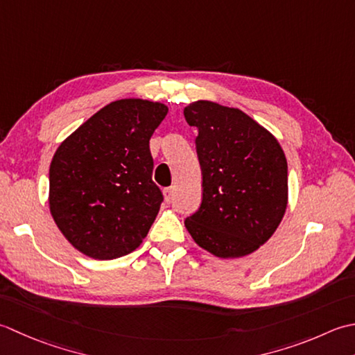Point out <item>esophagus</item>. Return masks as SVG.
I'll use <instances>...</instances> for the list:
<instances>
[{
    "label": "esophagus",
    "mask_w": 355,
    "mask_h": 355,
    "mask_svg": "<svg viewBox=\"0 0 355 355\" xmlns=\"http://www.w3.org/2000/svg\"><path fill=\"white\" fill-rule=\"evenodd\" d=\"M164 196H165V200L170 202L173 200V196H175V187H168V188H165L164 190Z\"/></svg>",
    "instance_id": "1"
}]
</instances>
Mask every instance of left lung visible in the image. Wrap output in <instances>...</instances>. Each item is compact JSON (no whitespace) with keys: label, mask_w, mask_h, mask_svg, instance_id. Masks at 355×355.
I'll return each instance as SVG.
<instances>
[{"label":"left lung","mask_w":355,"mask_h":355,"mask_svg":"<svg viewBox=\"0 0 355 355\" xmlns=\"http://www.w3.org/2000/svg\"><path fill=\"white\" fill-rule=\"evenodd\" d=\"M196 127L202 202L185 227L218 257H242L272 236L288 204V164L268 130L239 108L196 101L184 108Z\"/></svg>","instance_id":"left-lung-1"}]
</instances>
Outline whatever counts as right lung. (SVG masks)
I'll list each match as a JSON object with an SVG mask.
<instances>
[{
  "mask_svg": "<svg viewBox=\"0 0 355 355\" xmlns=\"http://www.w3.org/2000/svg\"><path fill=\"white\" fill-rule=\"evenodd\" d=\"M167 112L151 101H114L58 147L49 171L50 213L85 256H125L153 225L164 196L151 179L150 137Z\"/></svg>",
  "mask_w": 355,
  "mask_h": 355,
  "instance_id": "obj_1",
  "label": "right lung"
}]
</instances>
